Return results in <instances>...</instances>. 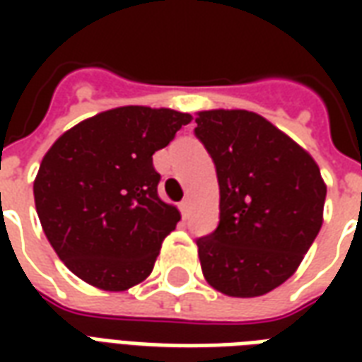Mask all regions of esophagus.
<instances>
[{"instance_id": "esophagus-1", "label": "esophagus", "mask_w": 362, "mask_h": 362, "mask_svg": "<svg viewBox=\"0 0 362 362\" xmlns=\"http://www.w3.org/2000/svg\"><path fill=\"white\" fill-rule=\"evenodd\" d=\"M180 211H182V217H184V219H188L189 211H192V204H189L188 197H184V199L180 202Z\"/></svg>"}]
</instances>
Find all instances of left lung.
<instances>
[{
  "label": "left lung",
  "mask_w": 362,
  "mask_h": 362,
  "mask_svg": "<svg viewBox=\"0 0 362 362\" xmlns=\"http://www.w3.org/2000/svg\"><path fill=\"white\" fill-rule=\"evenodd\" d=\"M196 135L219 180V227L197 240L205 281L236 298L262 296L298 269L324 223L316 160L256 112H197Z\"/></svg>",
  "instance_id": "1"
}]
</instances>
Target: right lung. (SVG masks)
<instances>
[{
    "label": "right lung",
    "mask_w": 362,
    "mask_h": 362,
    "mask_svg": "<svg viewBox=\"0 0 362 362\" xmlns=\"http://www.w3.org/2000/svg\"><path fill=\"white\" fill-rule=\"evenodd\" d=\"M189 122L173 108L118 106L67 129L44 155L33 186L36 213L79 279L118 293L149 277L180 221L158 197L153 155Z\"/></svg>",
    "instance_id": "right-lung-1"
}]
</instances>
